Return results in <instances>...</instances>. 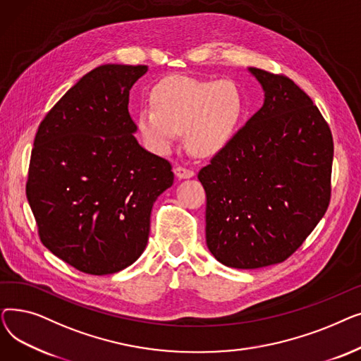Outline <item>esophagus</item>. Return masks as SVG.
I'll list each match as a JSON object with an SVG mask.
<instances>
[{
    "instance_id": "1",
    "label": "esophagus",
    "mask_w": 361,
    "mask_h": 361,
    "mask_svg": "<svg viewBox=\"0 0 361 361\" xmlns=\"http://www.w3.org/2000/svg\"><path fill=\"white\" fill-rule=\"evenodd\" d=\"M174 173L177 176V178H192L195 177V171L192 168L188 166H183V165H178L174 168Z\"/></svg>"
}]
</instances>
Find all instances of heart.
Segmentation results:
<instances>
[{"mask_svg": "<svg viewBox=\"0 0 361 361\" xmlns=\"http://www.w3.org/2000/svg\"><path fill=\"white\" fill-rule=\"evenodd\" d=\"M150 105L137 112V127L149 149L164 154L185 131L197 155H214L233 139L244 99L233 80L169 75L150 90Z\"/></svg>", "mask_w": 361, "mask_h": 361, "instance_id": "1", "label": "heart"}]
</instances>
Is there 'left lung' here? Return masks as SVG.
Returning a JSON list of instances; mask_svg holds the SVG:
<instances>
[{"instance_id":"obj_1","label":"left lung","mask_w":361,"mask_h":361,"mask_svg":"<svg viewBox=\"0 0 361 361\" xmlns=\"http://www.w3.org/2000/svg\"><path fill=\"white\" fill-rule=\"evenodd\" d=\"M264 104L203 166L206 244L218 262L257 269L287 260L331 202L334 139L290 78L250 68Z\"/></svg>"}]
</instances>
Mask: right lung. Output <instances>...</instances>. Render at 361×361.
Instances as JSON below:
<instances>
[{
  "label": "right lung",
  "instance_id": "1",
  "mask_svg": "<svg viewBox=\"0 0 361 361\" xmlns=\"http://www.w3.org/2000/svg\"><path fill=\"white\" fill-rule=\"evenodd\" d=\"M147 66L89 71L37 127L26 196L45 247L89 275L123 271L143 253L157 197L174 183L169 161L145 150L128 114Z\"/></svg>",
  "mask_w": 361,
  "mask_h": 361
}]
</instances>
